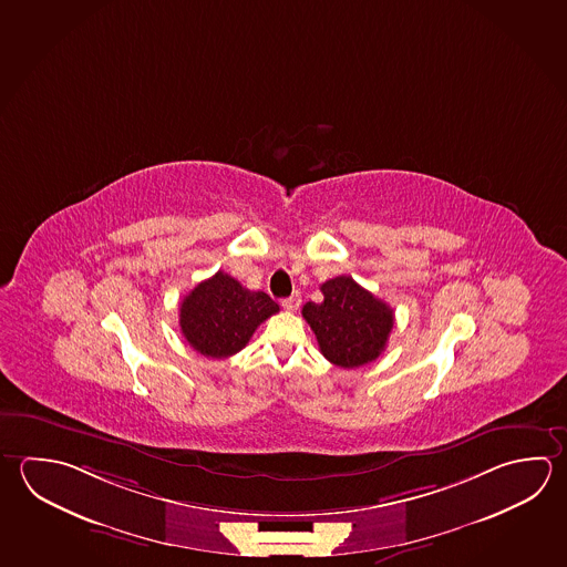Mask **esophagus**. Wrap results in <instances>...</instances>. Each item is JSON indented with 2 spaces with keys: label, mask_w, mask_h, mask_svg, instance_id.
<instances>
[{
  "label": "esophagus",
  "mask_w": 567,
  "mask_h": 567,
  "mask_svg": "<svg viewBox=\"0 0 567 567\" xmlns=\"http://www.w3.org/2000/svg\"><path fill=\"white\" fill-rule=\"evenodd\" d=\"M281 306L288 309V311H296V309L301 306V296H299V291H296V293H291L289 298L284 299V301H281Z\"/></svg>",
  "instance_id": "34e87169"
}]
</instances>
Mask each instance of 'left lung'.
<instances>
[{"label":"left lung","mask_w":567,"mask_h":567,"mask_svg":"<svg viewBox=\"0 0 567 567\" xmlns=\"http://www.w3.org/2000/svg\"><path fill=\"white\" fill-rule=\"evenodd\" d=\"M320 289L323 299L308 301L301 316L323 358L346 370L378 360L393 328V309L350 276L328 279Z\"/></svg>","instance_id":"8db88e82"}]
</instances>
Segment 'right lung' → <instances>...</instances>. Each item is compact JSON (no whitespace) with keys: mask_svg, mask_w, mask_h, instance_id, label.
<instances>
[{"mask_svg":"<svg viewBox=\"0 0 567 567\" xmlns=\"http://www.w3.org/2000/svg\"><path fill=\"white\" fill-rule=\"evenodd\" d=\"M278 311L268 293L249 291L236 278L217 271L184 298L179 328L197 353L221 360L244 350L259 323Z\"/></svg>","mask_w":567,"mask_h":567,"instance_id":"1","label":"right lung"}]
</instances>
